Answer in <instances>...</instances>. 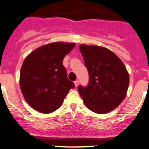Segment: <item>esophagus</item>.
Listing matches in <instances>:
<instances>
[{"mask_svg": "<svg viewBox=\"0 0 149 149\" xmlns=\"http://www.w3.org/2000/svg\"><path fill=\"white\" fill-rule=\"evenodd\" d=\"M74 84H75V86H76V87H77L79 84V81H78V80H76V81H74Z\"/></svg>", "mask_w": 149, "mask_h": 149, "instance_id": "obj_1", "label": "esophagus"}]
</instances>
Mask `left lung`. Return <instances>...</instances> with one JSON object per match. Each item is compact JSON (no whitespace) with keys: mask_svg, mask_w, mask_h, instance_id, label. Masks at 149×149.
<instances>
[{"mask_svg":"<svg viewBox=\"0 0 149 149\" xmlns=\"http://www.w3.org/2000/svg\"><path fill=\"white\" fill-rule=\"evenodd\" d=\"M87 68L89 82L79 85L78 91L89 109L105 114L115 109L123 101L129 83L126 67L113 52L103 47L79 46Z\"/></svg>","mask_w":149,"mask_h":149,"instance_id":"left-lung-1","label":"left lung"}]
</instances>
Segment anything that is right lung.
I'll use <instances>...</instances> for the list:
<instances>
[{
    "instance_id": "right-lung-1",
    "label": "right lung",
    "mask_w": 149,
    "mask_h": 149,
    "mask_svg": "<svg viewBox=\"0 0 149 149\" xmlns=\"http://www.w3.org/2000/svg\"><path fill=\"white\" fill-rule=\"evenodd\" d=\"M74 47V43H50L26 58L20 70V89L33 109L42 113L54 112L60 107L69 90L74 88L62 64Z\"/></svg>"
}]
</instances>
